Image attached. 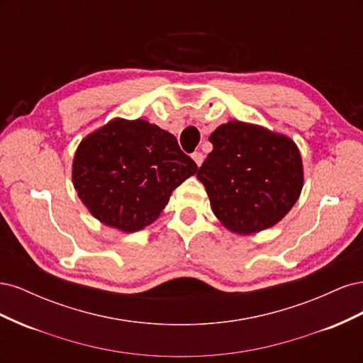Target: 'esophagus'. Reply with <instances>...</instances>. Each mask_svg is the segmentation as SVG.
<instances>
[{
  "mask_svg": "<svg viewBox=\"0 0 363 363\" xmlns=\"http://www.w3.org/2000/svg\"><path fill=\"white\" fill-rule=\"evenodd\" d=\"M192 159L196 163V167H201V163L204 160V155L200 151H195V152H192Z\"/></svg>",
  "mask_w": 363,
  "mask_h": 363,
  "instance_id": "1",
  "label": "esophagus"
}]
</instances>
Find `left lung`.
I'll use <instances>...</instances> for the list:
<instances>
[{"label":"left lung","mask_w":363,"mask_h":363,"mask_svg":"<svg viewBox=\"0 0 363 363\" xmlns=\"http://www.w3.org/2000/svg\"><path fill=\"white\" fill-rule=\"evenodd\" d=\"M208 140L213 150L196 179L215 216L240 235L277 224L303 188V163L294 140L240 121L219 125Z\"/></svg>","instance_id":"left-lung-1"}]
</instances>
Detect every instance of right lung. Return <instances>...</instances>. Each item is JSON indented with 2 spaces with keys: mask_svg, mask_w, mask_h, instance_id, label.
<instances>
[{
  "mask_svg": "<svg viewBox=\"0 0 363 363\" xmlns=\"http://www.w3.org/2000/svg\"><path fill=\"white\" fill-rule=\"evenodd\" d=\"M196 169L168 131L118 118L82 140L72 183L96 219L131 233L156 221L172 191Z\"/></svg>",
  "mask_w": 363,
  "mask_h": 363,
  "instance_id": "obj_1",
  "label": "right lung"
}]
</instances>
